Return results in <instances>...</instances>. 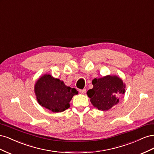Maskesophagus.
Segmentation results:
<instances>
[{"label": "esophagus", "instance_id": "esophagus-1", "mask_svg": "<svg viewBox=\"0 0 154 154\" xmlns=\"http://www.w3.org/2000/svg\"><path fill=\"white\" fill-rule=\"evenodd\" d=\"M80 92L81 93V94H85V92H86V89L85 88H83V89H81V90H80Z\"/></svg>", "mask_w": 154, "mask_h": 154}]
</instances>
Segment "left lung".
Returning a JSON list of instances; mask_svg holds the SVG:
<instances>
[{
	"label": "left lung",
	"instance_id": "obj_1",
	"mask_svg": "<svg viewBox=\"0 0 154 154\" xmlns=\"http://www.w3.org/2000/svg\"><path fill=\"white\" fill-rule=\"evenodd\" d=\"M93 88L87 92L91 102L100 110H108L119 103V96L125 92L123 80L117 76L107 75L94 78Z\"/></svg>",
	"mask_w": 154,
	"mask_h": 154
}]
</instances>
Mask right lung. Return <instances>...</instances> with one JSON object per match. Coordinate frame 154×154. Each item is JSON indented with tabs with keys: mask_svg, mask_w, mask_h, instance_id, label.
<instances>
[{
	"mask_svg": "<svg viewBox=\"0 0 154 154\" xmlns=\"http://www.w3.org/2000/svg\"><path fill=\"white\" fill-rule=\"evenodd\" d=\"M35 92L38 103L53 112H61L69 109V102L78 93L74 88H71L63 81L48 74L37 80Z\"/></svg>",
	"mask_w": 154,
	"mask_h": 154,
	"instance_id": "add662e5",
	"label": "right lung"
}]
</instances>
